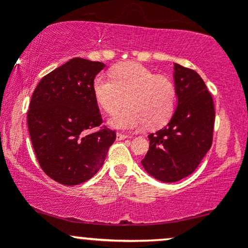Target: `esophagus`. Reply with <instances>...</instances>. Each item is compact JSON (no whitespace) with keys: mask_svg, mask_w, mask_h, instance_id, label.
I'll return each instance as SVG.
<instances>
[{"mask_svg":"<svg viewBox=\"0 0 248 248\" xmlns=\"http://www.w3.org/2000/svg\"><path fill=\"white\" fill-rule=\"evenodd\" d=\"M129 138V136L126 135V134H121V133H118L116 134V140L121 141V140H126V139Z\"/></svg>","mask_w":248,"mask_h":248,"instance_id":"34e87169","label":"esophagus"}]
</instances>
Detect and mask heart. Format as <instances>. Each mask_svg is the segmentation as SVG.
Returning a JSON list of instances; mask_svg holds the SVG:
<instances>
[{
  "label": "heart",
  "mask_w": 248,
  "mask_h": 248,
  "mask_svg": "<svg viewBox=\"0 0 248 248\" xmlns=\"http://www.w3.org/2000/svg\"><path fill=\"white\" fill-rule=\"evenodd\" d=\"M112 76L98 75L93 80V93L104 110L114 113L108 120L116 129H136L163 126L175 108V85L166 76L134 62H122L112 70Z\"/></svg>",
  "instance_id": "1"
}]
</instances>
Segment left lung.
<instances>
[{"label": "left lung", "instance_id": "1", "mask_svg": "<svg viewBox=\"0 0 248 248\" xmlns=\"http://www.w3.org/2000/svg\"><path fill=\"white\" fill-rule=\"evenodd\" d=\"M177 106L166 127L149 134L142 167L154 178L173 183L191 175L212 144L215 106L196 71L173 62Z\"/></svg>", "mask_w": 248, "mask_h": 248}]
</instances>
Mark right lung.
Returning <instances> with one entry per match:
<instances>
[{
  "label": "right lung",
  "instance_id": "1",
  "mask_svg": "<svg viewBox=\"0 0 248 248\" xmlns=\"http://www.w3.org/2000/svg\"><path fill=\"white\" fill-rule=\"evenodd\" d=\"M106 65L73 58L37 85L28 127L43 171L64 186L84 183L104 164L115 132L100 126L102 119L93 93V80Z\"/></svg>",
  "mask_w": 248,
  "mask_h": 248
}]
</instances>
